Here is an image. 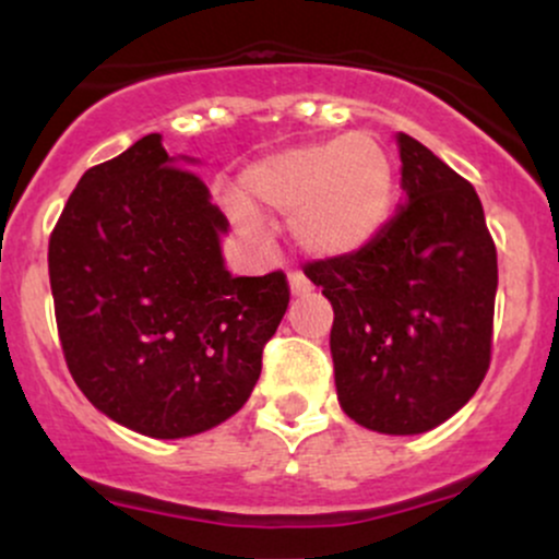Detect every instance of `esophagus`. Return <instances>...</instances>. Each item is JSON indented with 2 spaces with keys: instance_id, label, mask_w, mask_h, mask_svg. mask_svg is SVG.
<instances>
[{
  "instance_id": "esophagus-1",
  "label": "esophagus",
  "mask_w": 559,
  "mask_h": 559,
  "mask_svg": "<svg viewBox=\"0 0 559 559\" xmlns=\"http://www.w3.org/2000/svg\"><path fill=\"white\" fill-rule=\"evenodd\" d=\"M288 288H292V297H307L312 292V284L301 273L288 275Z\"/></svg>"
}]
</instances>
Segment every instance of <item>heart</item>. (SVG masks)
Masks as SVG:
<instances>
[{"label": "heart", "mask_w": 559, "mask_h": 559, "mask_svg": "<svg viewBox=\"0 0 559 559\" xmlns=\"http://www.w3.org/2000/svg\"><path fill=\"white\" fill-rule=\"evenodd\" d=\"M396 197L394 163L376 139L338 136L254 159L239 176L234 221L258 228L254 213L288 215L299 252L344 260L365 252L386 228Z\"/></svg>", "instance_id": "b5f03b06"}]
</instances>
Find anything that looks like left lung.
Returning <instances> with one entry per match:
<instances>
[{
	"label": "left lung",
	"instance_id": "8db88e82",
	"mask_svg": "<svg viewBox=\"0 0 559 559\" xmlns=\"http://www.w3.org/2000/svg\"><path fill=\"white\" fill-rule=\"evenodd\" d=\"M396 146L404 197L383 234L305 275L333 307L344 413L370 431L415 436L463 409L489 370L497 249L476 189L407 133Z\"/></svg>",
	"mask_w": 559,
	"mask_h": 559
}]
</instances>
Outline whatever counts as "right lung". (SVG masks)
Returning a JSON list of instances; mask_svg holds the SVG:
<instances>
[{
    "mask_svg": "<svg viewBox=\"0 0 559 559\" xmlns=\"http://www.w3.org/2000/svg\"><path fill=\"white\" fill-rule=\"evenodd\" d=\"M159 133L83 173L49 239L70 376L107 418L186 439L243 407L288 307L284 273L230 275L228 221Z\"/></svg>",
    "mask_w": 559,
    "mask_h": 559,
    "instance_id": "add662e5",
    "label": "right lung"
}]
</instances>
